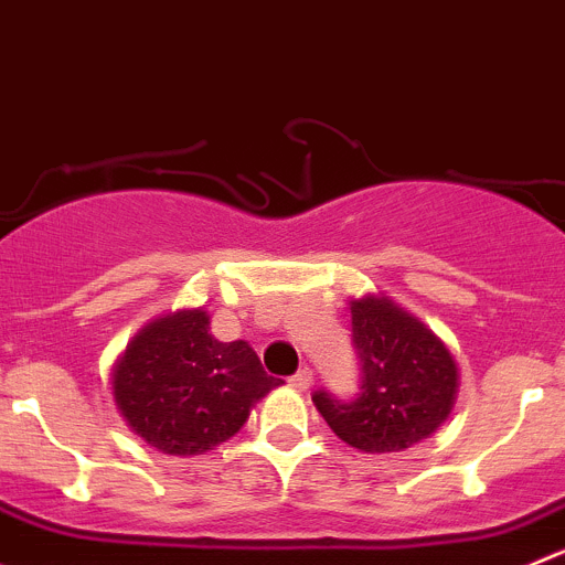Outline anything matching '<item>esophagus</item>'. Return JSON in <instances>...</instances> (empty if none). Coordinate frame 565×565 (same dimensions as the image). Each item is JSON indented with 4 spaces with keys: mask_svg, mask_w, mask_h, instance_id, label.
I'll return each instance as SVG.
<instances>
[{
    "mask_svg": "<svg viewBox=\"0 0 565 565\" xmlns=\"http://www.w3.org/2000/svg\"><path fill=\"white\" fill-rule=\"evenodd\" d=\"M311 377H315V375H311L309 366H303V370H298L292 377H289V386L298 388V392H306V388L311 386Z\"/></svg>",
    "mask_w": 565,
    "mask_h": 565,
    "instance_id": "obj_1",
    "label": "esophagus"
}]
</instances>
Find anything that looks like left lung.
I'll list each match as a JSON object with an SVG mask.
<instances>
[{
    "instance_id": "1",
    "label": "left lung",
    "mask_w": 565,
    "mask_h": 565,
    "mask_svg": "<svg viewBox=\"0 0 565 565\" xmlns=\"http://www.w3.org/2000/svg\"><path fill=\"white\" fill-rule=\"evenodd\" d=\"M361 394L339 403L317 392L328 428L359 452H403L430 439L450 419L461 386L456 355L419 317L388 295L350 298Z\"/></svg>"
}]
</instances>
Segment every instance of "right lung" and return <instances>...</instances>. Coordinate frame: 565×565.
<instances>
[{"label": "right lung", "mask_w": 565, "mask_h": 565, "mask_svg": "<svg viewBox=\"0 0 565 565\" xmlns=\"http://www.w3.org/2000/svg\"><path fill=\"white\" fill-rule=\"evenodd\" d=\"M210 320L204 306L154 317L131 337L109 375L126 428L166 456L215 450L278 386L245 339L221 342Z\"/></svg>", "instance_id": "1"}]
</instances>
